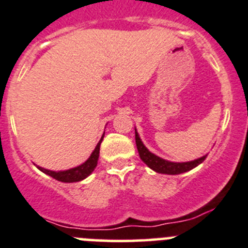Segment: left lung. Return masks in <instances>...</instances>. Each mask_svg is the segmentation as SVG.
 I'll return each instance as SVG.
<instances>
[{
  "mask_svg": "<svg viewBox=\"0 0 248 248\" xmlns=\"http://www.w3.org/2000/svg\"><path fill=\"white\" fill-rule=\"evenodd\" d=\"M136 144L141 161H143L148 167H150L153 170H155V172L157 173H163V174H180V173L188 172V170H193L196 166L202 163L203 161H205L206 156H207L205 155L202 156V157L196 158V160L194 161H188V162H170V161L163 160V158L156 156L155 154L150 153V151L145 148L143 141L139 138V134L137 133V129Z\"/></svg>",
  "mask_w": 248,
  "mask_h": 248,
  "instance_id": "8db88e82",
  "label": "left lung"
}]
</instances>
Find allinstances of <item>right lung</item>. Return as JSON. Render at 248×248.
Masks as SVG:
<instances>
[{
	"label": "right lung",
	"mask_w": 248,
	"mask_h": 248,
	"mask_svg": "<svg viewBox=\"0 0 248 248\" xmlns=\"http://www.w3.org/2000/svg\"><path fill=\"white\" fill-rule=\"evenodd\" d=\"M103 138H104V134L102 136L99 143L97 144V146H95V149L93 150V153L91 154V156L88 157V160L85 161L82 165L78 166V167L70 168V170H58V172H55V170H46V168L38 167V166H37V168L40 170H42L43 173H46V174L50 175V177L54 178V179L59 180V182H64V183L80 182V180L87 178L88 175H90L91 173L94 170V168L97 167L98 158H99L100 143H102Z\"/></svg>",
	"instance_id": "add662e5"
}]
</instances>
